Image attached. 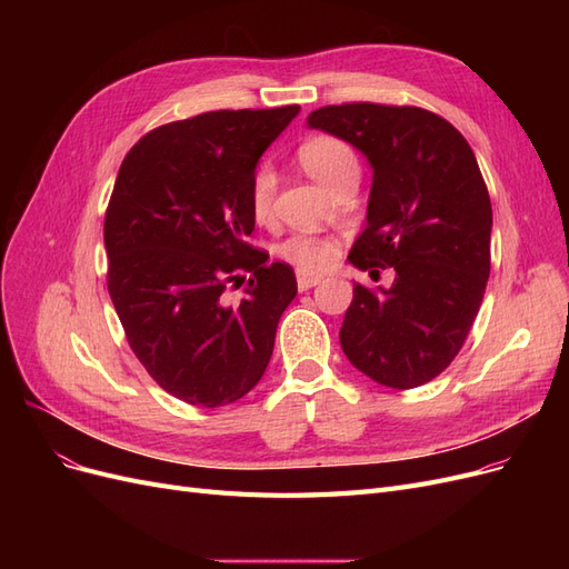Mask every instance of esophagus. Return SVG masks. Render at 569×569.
<instances>
[{
  "instance_id": "obj_1",
  "label": "esophagus",
  "mask_w": 569,
  "mask_h": 569,
  "mask_svg": "<svg viewBox=\"0 0 569 569\" xmlns=\"http://www.w3.org/2000/svg\"><path fill=\"white\" fill-rule=\"evenodd\" d=\"M320 282H322L320 274H311V272H299V274H297V284H299V291L311 289V287L320 284Z\"/></svg>"
}]
</instances>
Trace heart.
<instances>
[{
  "mask_svg": "<svg viewBox=\"0 0 569 569\" xmlns=\"http://www.w3.org/2000/svg\"><path fill=\"white\" fill-rule=\"evenodd\" d=\"M299 161L303 170L322 187L330 189L341 176L358 168V159L353 149L332 134H311L299 147ZM274 194V176L272 170L261 163L251 176L249 184V209L253 220L263 222L270 218ZM278 253L287 263L297 266L301 272H320L332 268L339 258V244L330 237L299 232L287 237L278 247Z\"/></svg>",
  "mask_w": 569,
  "mask_h": 569,
  "instance_id": "obj_1",
  "label": "heart"
}]
</instances>
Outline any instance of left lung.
Masks as SVG:
<instances>
[{
  "mask_svg": "<svg viewBox=\"0 0 569 569\" xmlns=\"http://www.w3.org/2000/svg\"><path fill=\"white\" fill-rule=\"evenodd\" d=\"M308 128L330 132L372 166L368 226L349 261L389 289L353 287L339 332L351 366L377 385L412 389L451 366L485 299L491 201L468 140L418 107H322Z\"/></svg>",
  "mask_w": 569,
  "mask_h": 569,
  "instance_id": "8db88e82",
  "label": "left lung"
}]
</instances>
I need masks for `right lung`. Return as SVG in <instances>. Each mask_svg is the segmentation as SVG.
<instances>
[{
  "label": "right lung",
  "instance_id": "add662e5",
  "mask_svg": "<svg viewBox=\"0 0 569 569\" xmlns=\"http://www.w3.org/2000/svg\"><path fill=\"white\" fill-rule=\"evenodd\" d=\"M299 107L209 111L147 132L120 163L104 218L107 284L132 353L176 399L218 408L261 380L289 263L253 249L249 184ZM252 278L230 302L227 284Z\"/></svg>",
  "mask_w": 569,
  "mask_h": 569
}]
</instances>
